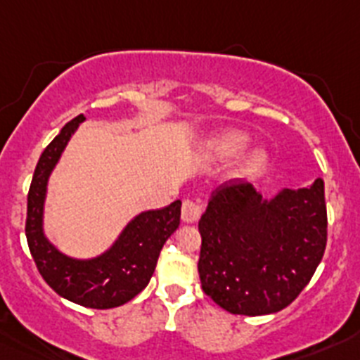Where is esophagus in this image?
<instances>
[{
    "mask_svg": "<svg viewBox=\"0 0 360 360\" xmlns=\"http://www.w3.org/2000/svg\"><path fill=\"white\" fill-rule=\"evenodd\" d=\"M202 216V207L200 203L193 202V200H186L182 205V219L186 224H196Z\"/></svg>",
    "mask_w": 360,
    "mask_h": 360,
    "instance_id": "34e87169",
    "label": "esophagus"
}]
</instances>
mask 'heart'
I'll return each instance as SVG.
<instances>
[{
    "label": "heart",
    "mask_w": 360,
    "mask_h": 360,
    "mask_svg": "<svg viewBox=\"0 0 360 360\" xmlns=\"http://www.w3.org/2000/svg\"><path fill=\"white\" fill-rule=\"evenodd\" d=\"M249 135L238 128H221L212 131L202 142L203 157L212 162H225L238 157L247 146ZM270 165V153L265 148H254L243 153L234 167V176L238 180H256L262 176Z\"/></svg>",
    "instance_id": "b5f03b06"
}]
</instances>
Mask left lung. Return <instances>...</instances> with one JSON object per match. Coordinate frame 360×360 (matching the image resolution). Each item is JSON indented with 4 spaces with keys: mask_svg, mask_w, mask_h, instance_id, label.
<instances>
[{
    "mask_svg": "<svg viewBox=\"0 0 360 360\" xmlns=\"http://www.w3.org/2000/svg\"><path fill=\"white\" fill-rule=\"evenodd\" d=\"M326 225L323 178L272 198L250 184L219 186L198 224L203 292L240 316L283 310L323 259Z\"/></svg>",
    "mask_w": 360,
    "mask_h": 360,
    "instance_id": "1",
    "label": "left lung"
}]
</instances>
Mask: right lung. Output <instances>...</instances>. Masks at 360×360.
Listing matches in <instances>:
<instances>
[{
	"label": "right lung",
	"mask_w": 360,
	"mask_h": 360,
	"mask_svg": "<svg viewBox=\"0 0 360 360\" xmlns=\"http://www.w3.org/2000/svg\"><path fill=\"white\" fill-rule=\"evenodd\" d=\"M84 120V115L70 120L41 155L28 191L25 232L39 274L57 294L81 307L104 310L128 303L148 287L162 247L180 225L182 202L174 200L164 209L133 216L117 240L94 257H73L57 249L44 232L49 180Z\"/></svg>",
	"instance_id": "1"
}]
</instances>
